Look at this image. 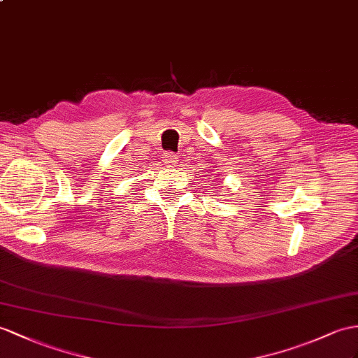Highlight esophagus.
<instances>
[{"instance_id":"1","label":"esophagus","mask_w":358,"mask_h":358,"mask_svg":"<svg viewBox=\"0 0 358 358\" xmlns=\"http://www.w3.org/2000/svg\"><path fill=\"white\" fill-rule=\"evenodd\" d=\"M162 161H164V164H167L169 167H174V165L178 164V156L173 152H165L162 155Z\"/></svg>"}]
</instances>
